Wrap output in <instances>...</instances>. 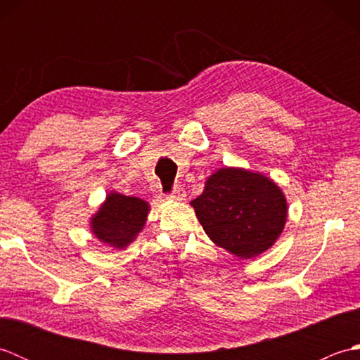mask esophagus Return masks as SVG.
Listing matches in <instances>:
<instances>
[{
    "label": "esophagus",
    "mask_w": 360,
    "mask_h": 360,
    "mask_svg": "<svg viewBox=\"0 0 360 360\" xmlns=\"http://www.w3.org/2000/svg\"><path fill=\"white\" fill-rule=\"evenodd\" d=\"M167 198H170V200L182 201V200H186V192L182 188H174L170 195H167Z\"/></svg>",
    "instance_id": "obj_1"
}]
</instances>
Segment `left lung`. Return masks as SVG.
<instances>
[{
	"mask_svg": "<svg viewBox=\"0 0 360 360\" xmlns=\"http://www.w3.org/2000/svg\"><path fill=\"white\" fill-rule=\"evenodd\" d=\"M190 204L209 238L244 259L272 248L288 218L286 198L271 178L235 167L210 174Z\"/></svg>",
	"mask_w": 360,
	"mask_h": 360,
	"instance_id": "1",
	"label": "left lung"
}]
</instances>
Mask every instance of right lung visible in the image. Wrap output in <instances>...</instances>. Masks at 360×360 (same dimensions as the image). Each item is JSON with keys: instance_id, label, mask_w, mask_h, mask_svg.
Here are the masks:
<instances>
[{"instance_id": "1", "label": "right lung", "mask_w": 360, "mask_h": 360, "mask_svg": "<svg viewBox=\"0 0 360 360\" xmlns=\"http://www.w3.org/2000/svg\"><path fill=\"white\" fill-rule=\"evenodd\" d=\"M148 212V202L141 198L111 192L91 218V231L98 241L125 249L143 229Z\"/></svg>"}]
</instances>
